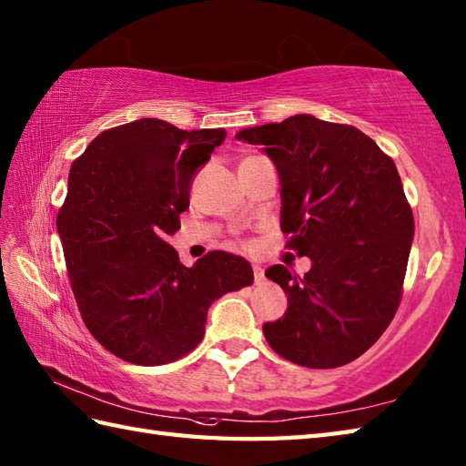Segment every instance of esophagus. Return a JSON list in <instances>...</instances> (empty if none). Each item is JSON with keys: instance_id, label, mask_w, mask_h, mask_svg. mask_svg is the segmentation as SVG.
Returning a JSON list of instances; mask_svg holds the SVG:
<instances>
[{"instance_id": "obj_1", "label": "esophagus", "mask_w": 466, "mask_h": 466, "mask_svg": "<svg viewBox=\"0 0 466 466\" xmlns=\"http://www.w3.org/2000/svg\"><path fill=\"white\" fill-rule=\"evenodd\" d=\"M264 270L260 268V266H254V282L256 284H264Z\"/></svg>"}]
</instances>
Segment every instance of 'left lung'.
<instances>
[{
	"mask_svg": "<svg viewBox=\"0 0 466 466\" xmlns=\"http://www.w3.org/2000/svg\"><path fill=\"white\" fill-rule=\"evenodd\" d=\"M236 140L264 146L280 177V228L312 268L282 264L266 279L289 294V310L264 324L282 359L336 369L359 359L397 314L414 218L392 157L359 127L296 114L244 127Z\"/></svg>",
	"mask_w": 466,
	"mask_h": 466,
	"instance_id": "left-lung-1",
	"label": "left lung"
}]
</instances>
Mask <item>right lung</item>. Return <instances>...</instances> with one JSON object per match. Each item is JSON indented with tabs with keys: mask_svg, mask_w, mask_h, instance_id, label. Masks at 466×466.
Masks as SVG:
<instances>
[{
	"mask_svg": "<svg viewBox=\"0 0 466 466\" xmlns=\"http://www.w3.org/2000/svg\"><path fill=\"white\" fill-rule=\"evenodd\" d=\"M224 137V127L186 132L142 117L102 132L72 164L57 234L87 330L117 359H182L200 344L212 302L254 282L242 256L208 252L187 268L166 242Z\"/></svg>",
	"mask_w": 466,
	"mask_h": 466,
	"instance_id": "right-lung-1",
	"label": "right lung"
}]
</instances>
